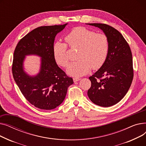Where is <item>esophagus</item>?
Masks as SVG:
<instances>
[{
  "label": "esophagus",
  "mask_w": 146,
  "mask_h": 146,
  "mask_svg": "<svg viewBox=\"0 0 146 146\" xmlns=\"http://www.w3.org/2000/svg\"><path fill=\"white\" fill-rule=\"evenodd\" d=\"M80 79H81L78 78H73V81H74V82H78V81L80 80Z\"/></svg>",
  "instance_id": "esophagus-1"
}]
</instances>
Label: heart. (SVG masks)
<instances>
[{"label":"heart","mask_w":146,"mask_h":146,"mask_svg":"<svg viewBox=\"0 0 146 146\" xmlns=\"http://www.w3.org/2000/svg\"><path fill=\"white\" fill-rule=\"evenodd\" d=\"M68 45L72 49H79L78 61L69 65L68 74L80 77L88 74L90 69L98 70L103 66L108 57L110 43L107 36L96 34L84 27L73 29L66 36ZM53 54L57 63L66 67L69 63L67 44L57 41L53 46Z\"/></svg>","instance_id":"obj_1"}]
</instances>
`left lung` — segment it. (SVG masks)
<instances>
[{"label":"left lung","instance_id":"left-lung-1","mask_svg":"<svg viewBox=\"0 0 146 146\" xmlns=\"http://www.w3.org/2000/svg\"><path fill=\"white\" fill-rule=\"evenodd\" d=\"M101 29L108 38V57L102 67L90 77L88 91L90 101L103 107L119 102L129 90L134 70L131 49L124 36L114 28L105 24H88Z\"/></svg>","mask_w":146,"mask_h":146}]
</instances>
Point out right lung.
<instances>
[{
	"label": "right lung",
	"mask_w": 146,
	"mask_h": 146,
	"mask_svg": "<svg viewBox=\"0 0 146 146\" xmlns=\"http://www.w3.org/2000/svg\"><path fill=\"white\" fill-rule=\"evenodd\" d=\"M67 24L38 27L23 37L15 49L12 71L13 79L27 100L36 108L51 110L64 101L73 79L57 66L53 54L56 35ZM35 54L42 57L40 72L30 76L24 71L25 55Z\"/></svg>",
	"instance_id": "obj_1"
}]
</instances>
